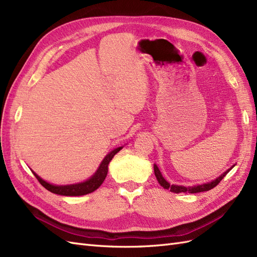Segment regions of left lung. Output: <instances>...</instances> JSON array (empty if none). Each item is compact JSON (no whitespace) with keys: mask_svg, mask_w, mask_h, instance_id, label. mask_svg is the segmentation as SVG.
<instances>
[{"mask_svg":"<svg viewBox=\"0 0 257 257\" xmlns=\"http://www.w3.org/2000/svg\"><path fill=\"white\" fill-rule=\"evenodd\" d=\"M235 165H232L230 168H228L226 172L223 173L220 177H217L216 179H214V180L210 181V182H207V183H203V184H198V185H194V186H183V185H177V184H170L169 182H167L164 177H163L162 173L160 172L159 167L157 166V164H154L153 168H154V175L155 177H157L159 183L161 184V186H163V188L166 189V190H170V192H174V193H199V192H206V191H209L213 189L214 186H216L217 184L220 183V181L222 180V179L227 175V173L229 172V170L234 167Z\"/></svg>","mask_w":257,"mask_h":257,"instance_id":"obj_1","label":"left lung"}]
</instances>
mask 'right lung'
Here are the masks:
<instances>
[{"label": "right lung", "instance_id": "obj_1", "mask_svg": "<svg viewBox=\"0 0 257 257\" xmlns=\"http://www.w3.org/2000/svg\"><path fill=\"white\" fill-rule=\"evenodd\" d=\"M123 147L115 148L111 152L108 153L104 160L100 163V165L98 166L97 170L94 173V175L91 176L89 179H87L85 181L79 182V183H75V184H67V185H57V184H52L47 181H45L44 179H42L37 174H35L33 170L32 173L36 177V179L40 183L44 186L45 189H47L51 193L58 194V195H63V196H81L85 195V194H89L94 192L97 190L102 183L104 182L105 178L108 173V165H109L110 161L114 157V154L118 153Z\"/></svg>", "mask_w": 257, "mask_h": 257}]
</instances>
